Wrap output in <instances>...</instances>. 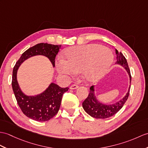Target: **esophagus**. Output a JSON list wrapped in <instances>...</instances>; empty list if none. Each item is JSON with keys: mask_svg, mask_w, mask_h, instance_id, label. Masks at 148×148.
Masks as SVG:
<instances>
[{"mask_svg": "<svg viewBox=\"0 0 148 148\" xmlns=\"http://www.w3.org/2000/svg\"><path fill=\"white\" fill-rule=\"evenodd\" d=\"M78 88V86L76 84H73L70 86L71 90H75V89H77Z\"/></svg>", "mask_w": 148, "mask_h": 148, "instance_id": "34e87169", "label": "esophagus"}]
</instances>
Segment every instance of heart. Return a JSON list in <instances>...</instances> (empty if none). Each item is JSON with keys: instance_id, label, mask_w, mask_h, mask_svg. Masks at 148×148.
Masks as SVG:
<instances>
[{"instance_id": "1", "label": "heart", "mask_w": 148, "mask_h": 148, "mask_svg": "<svg viewBox=\"0 0 148 148\" xmlns=\"http://www.w3.org/2000/svg\"><path fill=\"white\" fill-rule=\"evenodd\" d=\"M67 60L58 58L56 67L60 73L73 75L82 70L88 82H96L103 76L110 67L113 56L110 51L98 44L72 47L65 50Z\"/></svg>"}]
</instances>
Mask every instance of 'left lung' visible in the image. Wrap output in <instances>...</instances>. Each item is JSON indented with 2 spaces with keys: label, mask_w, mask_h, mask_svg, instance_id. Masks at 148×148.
I'll return each instance as SVG.
<instances>
[{
  "label": "left lung",
  "mask_w": 148,
  "mask_h": 148,
  "mask_svg": "<svg viewBox=\"0 0 148 148\" xmlns=\"http://www.w3.org/2000/svg\"><path fill=\"white\" fill-rule=\"evenodd\" d=\"M115 53L116 55V60H117L116 64L121 65V66L125 69V70L127 72L129 75L130 83V82H131V75H130V69L126 58L121 52H119L116 49H115ZM130 86L128 92H127L125 97L120 101L112 105L103 104L99 102L95 95L94 86H92L90 88V93L88 95V97L82 102V107H83L84 111L88 114L93 118L106 119L110 117V116L116 114L122 108L123 105L125 104L129 95L130 88Z\"/></svg>",
  "instance_id": "left-lung-1"
}]
</instances>
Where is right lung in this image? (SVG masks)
Instances as JSON below:
<instances>
[{
  "label": "right lung",
  "instance_id": "add662e5",
  "mask_svg": "<svg viewBox=\"0 0 148 148\" xmlns=\"http://www.w3.org/2000/svg\"><path fill=\"white\" fill-rule=\"evenodd\" d=\"M61 45L41 43L29 48L24 52L14 67L12 87L18 104L23 113L34 121L45 122L56 115L60 108L62 98L69 88H60L51 83L42 93L36 96H27L21 90L17 81V72L24 61L35 56H43L50 60L55 67V59Z\"/></svg>",
  "mask_w": 148,
  "mask_h": 148
}]
</instances>
